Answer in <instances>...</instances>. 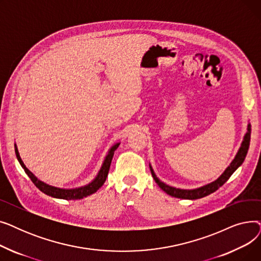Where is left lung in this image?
<instances>
[{"label": "left lung", "mask_w": 261, "mask_h": 261, "mask_svg": "<svg viewBox=\"0 0 261 261\" xmlns=\"http://www.w3.org/2000/svg\"><path fill=\"white\" fill-rule=\"evenodd\" d=\"M250 141H251V125L250 123H248V128H246V132L243 136L242 143L238 149V151H237L234 160L230 162L227 168L223 171V173L220 176L218 177L217 180H215L206 185H204V186L198 187V188L183 189V188H176L173 186H169L166 183L162 182L156 176V174L153 171L151 164H149V167H150V170H151V174L153 176L154 181L160 186V188L165 191L167 195L174 197V198H179V199H187V200L200 199V198L206 197V196L213 194L214 191H216L219 187H221L229 179V176L242 165V163L246 156V153H248V150L250 147Z\"/></svg>", "instance_id": "left-lung-1"}]
</instances>
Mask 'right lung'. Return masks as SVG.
<instances>
[{
  "label": "right lung",
  "mask_w": 261,
  "mask_h": 261,
  "mask_svg": "<svg viewBox=\"0 0 261 261\" xmlns=\"http://www.w3.org/2000/svg\"><path fill=\"white\" fill-rule=\"evenodd\" d=\"M120 143H116L114 144L111 148L109 149V151L107 153V155L105 156V160L102 162V165L97 173V175L95 176V179L90 182L89 184L85 185V186H80V187H76V188H60V187H55L51 185H48L44 182H42L41 180H39L38 177L29 169L25 164L23 163L19 151H18V147L15 144V150H16V155L17 159L20 163V165L22 166V168L24 169L25 173L30 176V179L33 181V183L36 185V187H38L42 193H44L45 195L56 198V199H63V200H80L84 199L94 193H96L106 182V179L108 176V172L110 169V166H111V162L114 155V151L118 148Z\"/></svg>",
  "instance_id": "add662e5"
}]
</instances>
